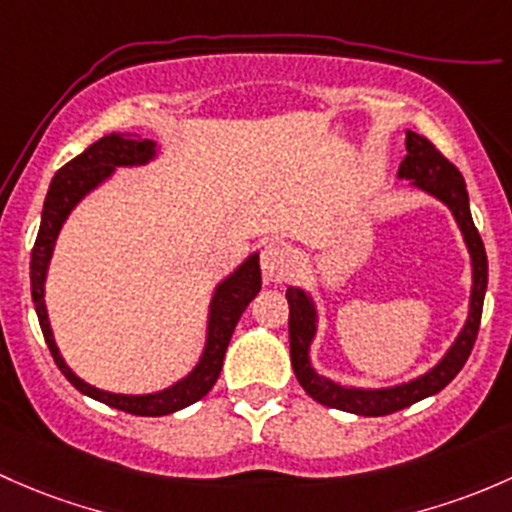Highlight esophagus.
<instances>
[{"label": "esophagus", "mask_w": 512, "mask_h": 512, "mask_svg": "<svg viewBox=\"0 0 512 512\" xmlns=\"http://www.w3.org/2000/svg\"><path fill=\"white\" fill-rule=\"evenodd\" d=\"M293 254L283 241H271L261 251V271L263 278L271 283L286 281L293 273Z\"/></svg>", "instance_id": "esophagus-1"}]
</instances>
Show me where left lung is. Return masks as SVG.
I'll list each match as a JSON object with an SVG mask.
<instances>
[{"mask_svg":"<svg viewBox=\"0 0 512 512\" xmlns=\"http://www.w3.org/2000/svg\"><path fill=\"white\" fill-rule=\"evenodd\" d=\"M399 177L412 179L414 187L424 189V192L434 194L436 199L451 209L456 217L458 229H461L463 239H466L468 251H471L473 263V288H471V310H468V320L463 330L458 333L456 342L451 350L446 352L444 360L421 377L412 379L407 384H397L389 389H355L342 387L333 379L320 377L318 372L310 367L308 350L310 342L315 337V305L308 298V293L300 288H288V337H291V365L295 377H298L300 387L315 399V402L325 404V407L342 409V412L360 414V416H384L394 414L404 407H412L414 402L431 397V394L441 392L446 384L456 377L466 365L468 355L473 350V342L478 337L481 328V313H483V298H486L488 288V256L486 246H483L481 234H478L476 224H473L471 207H468V192L466 182H463L461 172L456 165H451L431 140L424 135H416L409 130L407 133V157L399 165Z\"/></svg>","mask_w":512,"mask_h":512,"instance_id":"1","label":"left lung"}]
</instances>
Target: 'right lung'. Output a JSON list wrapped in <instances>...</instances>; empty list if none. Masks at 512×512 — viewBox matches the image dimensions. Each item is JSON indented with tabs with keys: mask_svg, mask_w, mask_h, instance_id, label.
I'll list each match as a JSON object with an SVG mask.
<instances>
[{
	"mask_svg": "<svg viewBox=\"0 0 512 512\" xmlns=\"http://www.w3.org/2000/svg\"><path fill=\"white\" fill-rule=\"evenodd\" d=\"M152 157H155V142L152 140H135L128 138V135L110 133L98 142H93L91 147H86V150L78 157H73L71 162H66V165L56 172V177L51 179L49 194H46L44 202V212H41L39 236H36L34 249H31V298H34L36 315H39L41 333H44L51 357H54V362L59 365L63 377H66L78 392L88 394V397L98 399V402L108 404V407L135 416H165L199 402L219 379L226 347H229V340L231 335H234V328L236 323H239L241 313H244L246 305L256 298V293L261 291V268H258V254H254L246 258L226 281H221L217 291H214L212 305H209L207 345H204L202 360L197 362V367H194L187 377L179 379L172 387L162 389V392H103V389L91 387V384H86L81 377H76V374L71 372V367H68L59 355V347H56L54 333H51L49 313H46L44 303V281L46 271H49L51 254H54L56 236H59L63 221L71 214V209L76 207L91 189H96L105 177H110V172H113L115 167L145 165Z\"/></svg>",
	"mask_w": 512,
	"mask_h": 512,
	"instance_id": "obj_1",
	"label": "right lung"
}]
</instances>
